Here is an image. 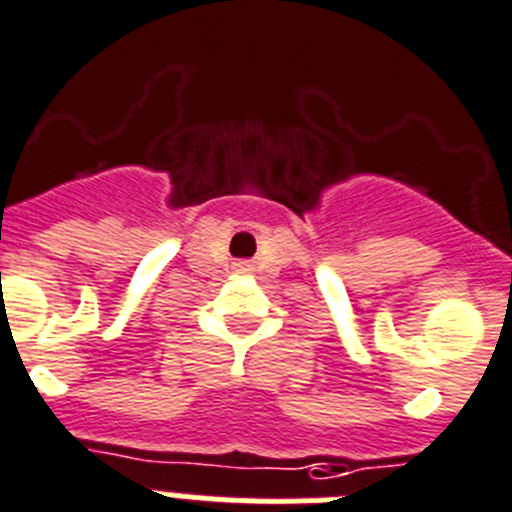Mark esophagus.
Masks as SVG:
<instances>
[{
  "instance_id": "obj_1",
  "label": "esophagus",
  "mask_w": 512,
  "mask_h": 512,
  "mask_svg": "<svg viewBox=\"0 0 512 512\" xmlns=\"http://www.w3.org/2000/svg\"><path fill=\"white\" fill-rule=\"evenodd\" d=\"M239 267V270H247V265H237Z\"/></svg>"
}]
</instances>
